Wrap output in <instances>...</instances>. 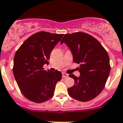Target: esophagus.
Here are the masks:
<instances>
[{"label":"esophagus","instance_id":"1","mask_svg":"<svg viewBox=\"0 0 123 123\" xmlns=\"http://www.w3.org/2000/svg\"><path fill=\"white\" fill-rule=\"evenodd\" d=\"M62 76H63V78H67V77H69V75H68L67 73H62Z\"/></svg>","mask_w":123,"mask_h":123}]
</instances>
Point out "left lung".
Instances as JSON below:
<instances>
[{
	"label": "left lung",
	"mask_w": 123,
	"mask_h": 123,
	"mask_svg": "<svg viewBox=\"0 0 123 123\" xmlns=\"http://www.w3.org/2000/svg\"><path fill=\"white\" fill-rule=\"evenodd\" d=\"M69 47L75 63H80L79 77L69 74L74 84L68 88L69 95L81 102L89 101L104 89L110 72L107 52L95 38L84 32L65 34L60 43Z\"/></svg>",
	"instance_id": "8db88e82"
}]
</instances>
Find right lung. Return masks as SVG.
<instances>
[{
	"instance_id": "obj_1",
	"label": "right lung",
	"mask_w": 123,
	"mask_h": 123,
	"mask_svg": "<svg viewBox=\"0 0 123 123\" xmlns=\"http://www.w3.org/2000/svg\"><path fill=\"white\" fill-rule=\"evenodd\" d=\"M63 34L40 32L33 34L23 43L15 54L13 75L19 89L26 98L41 103L54 95L56 83L62 79L58 70L46 71L50 55Z\"/></svg>"
}]
</instances>
